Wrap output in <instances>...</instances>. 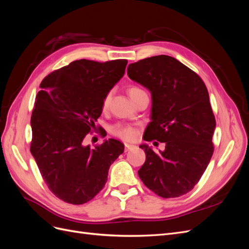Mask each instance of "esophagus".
Listing matches in <instances>:
<instances>
[{"instance_id": "1", "label": "esophagus", "mask_w": 249, "mask_h": 249, "mask_svg": "<svg viewBox=\"0 0 249 249\" xmlns=\"http://www.w3.org/2000/svg\"><path fill=\"white\" fill-rule=\"evenodd\" d=\"M137 146L134 145V144H130V143H124V149L125 152H129V150H133L136 148Z\"/></svg>"}]
</instances>
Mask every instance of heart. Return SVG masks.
<instances>
[{
  "instance_id": "b5f03b06",
  "label": "heart",
  "mask_w": 249,
  "mask_h": 249,
  "mask_svg": "<svg viewBox=\"0 0 249 249\" xmlns=\"http://www.w3.org/2000/svg\"><path fill=\"white\" fill-rule=\"evenodd\" d=\"M127 93H129L131 100L134 102L139 95L145 93V92L137 86H130L129 88H127ZM111 94H112V92L109 91L106 95L104 96V99L102 101V108L104 110H106L109 106V103L111 100ZM111 132H112V134H114L115 136L122 138V139H124V140H133L137 136V129L132 125L116 124L114 126H112Z\"/></svg>"
}]
</instances>
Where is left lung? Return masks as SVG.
I'll return each instance as SVG.
<instances>
[{"instance_id":"8db88e82","label":"left lung","mask_w":249,"mask_h":249,"mask_svg":"<svg viewBox=\"0 0 249 249\" xmlns=\"http://www.w3.org/2000/svg\"><path fill=\"white\" fill-rule=\"evenodd\" d=\"M127 76L152 94L150 123L143 139L165 143L158 153L140 145L146 159L139 178L159 196L178 197L198 183L214 152L216 120L208 89L198 74L166 55L131 63Z\"/></svg>"}]
</instances>
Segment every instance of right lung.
<instances>
[{"mask_svg":"<svg viewBox=\"0 0 249 249\" xmlns=\"http://www.w3.org/2000/svg\"><path fill=\"white\" fill-rule=\"evenodd\" d=\"M127 60H76L40 84L31 116V154L56 196L72 205L91 200L106 184L111 164L124 153L115 139L83 144L102 114V101L124 77Z\"/></svg>","mask_w":249,"mask_h":249,"instance_id":"obj_1","label":"right lung"}]
</instances>
